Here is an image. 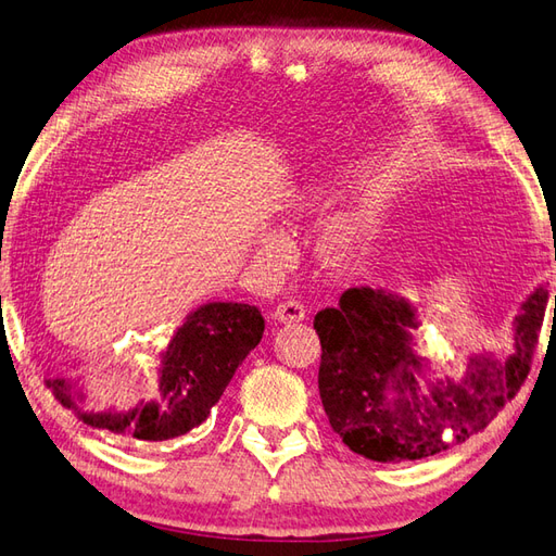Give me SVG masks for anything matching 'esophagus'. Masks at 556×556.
<instances>
[{"instance_id":"esophagus-1","label":"esophagus","mask_w":556,"mask_h":556,"mask_svg":"<svg viewBox=\"0 0 556 556\" xmlns=\"http://www.w3.org/2000/svg\"><path fill=\"white\" fill-rule=\"evenodd\" d=\"M280 324H300L306 316L304 304H300L298 300H288V302H280L276 306V314H274Z\"/></svg>"}]
</instances>
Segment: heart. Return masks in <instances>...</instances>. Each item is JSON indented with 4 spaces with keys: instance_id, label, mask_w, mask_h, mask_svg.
<instances>
[{
    "instance_id": "obj_1",
    "label": "heart",
    "mask_w": 556,
    "mask_h": 556,
    "mask_svg": "<svg viewBox=\"0 0 556 556\" xmlns=\"http://www.w3.org/2000/svg\"><path fill=\"white\" fill-rule=\"evenodd\" d=\"M309 202H300V208H304ZM366 232V218L356 208H340L320 220L316 230V254L328 266H342L348 264L359 250L362 238ZM268 247L282 244L278 236H270Z\"/></svg>"
}]
</instances>
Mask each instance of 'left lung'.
Returning a JSON list of instances; mask_svg holds the SVG:
<instances>
[{
	"mask_svg": "<svg viewBox=\"0 0 556 556\" xmlns=\"http://www.w3.org/2000/svg\"><path fill=\"white\" fill-rule=\"evenodd\" d=\"M549 292L538 286L514 316L509 356L473 352L462 376H435L418 354L421 312L388 290L350 288L318 312V392L330 428L382 464L416 462L480 433L530 371Z\"/></svg>",
	"mask_w": 556,
	"mask_h": 556,
	"instance_id": "1",
	"label": "left lung"
}]
</instances>
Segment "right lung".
Returning <instances> with one entry per match:
<instances>
[{"label": "right lung", "instance_id": "add662e5", "mask_svg": "<svg viewBox=\"0 0 556 556\" xmlns=\"http://www.w3.org/2000/svg\"><path fill=\"white\" fill-rule=\"evenodd\" d=\"M264 336V316L252 304L206 302L185 316L154 362L156 388L128 412L85 406L80 378L49 376L47 388L83 424L114 435L162 442L202 426L230 378Z\"/></svg>", "mask_w": 556, "mask_h": 556}]
</instances>
